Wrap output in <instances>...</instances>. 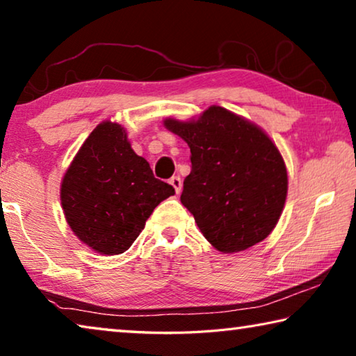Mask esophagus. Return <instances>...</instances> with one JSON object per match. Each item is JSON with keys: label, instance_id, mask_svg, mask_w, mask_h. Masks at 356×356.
I'll return each mask as SVG.
<instances>
[{"label": "esophagus", "instance_id": "34e87169", "mask_svg": "<svg viewBox=\"0 0 356 356\" xmlns=\"http://www.w3.org/2000/svg\"><path fill=\"white\" fill-rule=\"evenodd\" d=\"M170 184L174 186V190H176V193L179 195L180 190H182V180H180L179 176H172L170 179Z\"/></svg>", "mask_w": 356, "mask_h": 356}]
</instances>
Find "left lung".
I'll return each instance as SVG.
<instances>
[{
  "label": "left lung",
  "instance_id": "obj_1",
  "mask_svg": "<svg viewBox=\"0 0 356 356\" xmlns=\"http://www.w3.org/2000/svg\"><path fill=\"white\" fill-rule=\"evenodd\" d=\"M165 125L190 147L191 172L180 201L202 236L222 252L262 242L287 195L286 165L272 140L221 106H210L197 120L166 119Z\"/></svg>",
  "mask_w": 356,
  "mask_h": 356
}]
</instances>
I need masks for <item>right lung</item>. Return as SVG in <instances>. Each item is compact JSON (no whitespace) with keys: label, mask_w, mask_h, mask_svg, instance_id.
I'll list each match as a JSON object with an SVG mask.
<instances>
[{"label":"right lung","mask_w":356,"mask_h":356,"mask_svg":"<svg viewBox=\"0 0 356 356\" xmlns=\"http://www.w3.org/2000/svg\"><path fill=\"white\" fill-rule=\"evenodd\" d=\"M174 188L155 179L119 124L94 129L61 184V204L75 236L100 254L127 251Z\"/></svg>","instance_id":"add662e5"}]
</instances>
